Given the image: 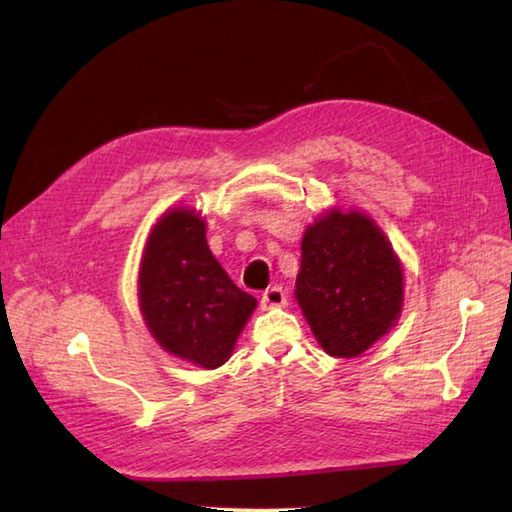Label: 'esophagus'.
<instances>
[{"mask_svg":"<svg viewBox=\"0 0 512 512\" xmlns=\"http://www.w3.org/2000/svg\"><path fill=\"white\" fill-rule=\"evenodd\" d=\"M288 303V297H286V290L281 286H273L268 288L264 295H262V306L264 308H281L286 306Z\"/></svg>","mask_w":512,"mask_h":512,"instance_id":"obj_1","label":"esophagus"}]
</instances>
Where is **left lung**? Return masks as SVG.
<instances>
[{
  "label": "left lung",
  "mask_w": 512,
  "mask_h": 512,
  "mask_svg": "<svg viewBox=\"0 0 512 512\" xmlns=\"http://www.w3.org/2000/svg\"><path fill=\"white\" fill-rule=\"evenodd\" d=\"M295 295L323 350L352 358L396 323L402 270L367 215L332 211L303 235Z\"/></svg>",
  "instance_id": "1"
}]
</instances>
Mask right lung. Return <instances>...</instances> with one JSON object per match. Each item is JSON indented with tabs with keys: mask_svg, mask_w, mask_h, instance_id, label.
<instances>
[{
	"mask_svg": "<svg viewBox=\"0 0 512 512\" xmlns=\"http://www.w3.org/2000/svg\"><path fill=\"white\" fill-rule=\"evenodd\" d=\"M140 310L167 352L213 369L226 363L257 301L239 290L206 244L193 211L160 217L140 266Z\"/></svg>",
	"mask_w": 512,
	"mask_h": 512,
	"instance_id": "1",
	"label": "right lung"
}]
</instances>
